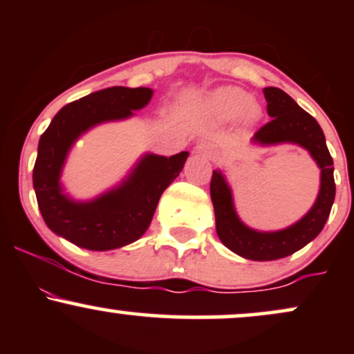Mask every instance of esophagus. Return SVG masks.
I'll use <instances>...</instances> for the list:
<instances>
[{
	"label": "esophagus",
	"instance_id": "34e87169",
	"mask_svg": "<svg viewBox=\"0 0 354 354\" xmlns=\"http://www.w3.org/2000/svg\"><path fill=\"white\" fill-rule=\"evenodd\" d=\"M196 151H198V153H203V154H205V156H211V149H209V146H208V145H205V143L198 145V146H196Z\"/></svg>",
	"mask_w": 354,
	"mask_h": 354
}]
</instances>
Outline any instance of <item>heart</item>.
I'll list each match as a JSON object with an SVG mask.
<instances>
[{"label": "heart", "instance_id": "1", "mask_svg": "<svg viewBox=\"0 0 354 354\" xmlns=\"http://www.w3.org/2000/svg\"><path fill=\"white\" fill-rule=\"evenodd\" d=\"M208 109L219 120H231L243 113L248 121H253L259 113L258 106L251 103L250 95L238 88H223L213 93L208 100Z\"/></svg>", "mask_w": 354, "mask_h": 354}]
</instances>
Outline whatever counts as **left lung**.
<instances>
[{"label": "left lung", "mask_w": 354, "mask_h": 354, "mask_svg": "<svg viewBox=\"0 0 354 354\" xmlns=\"http://www.w3.org/2000/svg\"><path fill=\"white\" fill-rule=\"evenodd\" d=\"M263 93L271 120L254 133L253 140L263 145L296 143L306 148L321 168V189L310 213L296 225L274 233H259L246 228L239 221L225 178L219 171H213L209 193L214 206L218 236L231 251L253 261H271L290 256L318 236L330 216L336 193L333 158L318 121L299 108L283 89L270 86L263 89Z\"/></svg>", "instance_id": "1"}]
</instances>
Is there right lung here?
<instances>
[{
    "mask_svg": "<svg viewBox=\"0 0 354 354\" xmlns=\"http://www.w3.org/2000/svg\"><path fill=\"white\" fill-rule=\"evenodd\" d=\"M149 88L113 86L91 93L61 108L39 138L33 186L48 228L86 250L106 251L136 241L151 223L163 191L176 180L188 151L173 156L148 154L118 189L91 203L68 200L59 173L68 149L91 126L133 115L148 104Z\"/></svg>",
    "mask_w": 354,
    "mask_h": 354,
    "instance_id": "add662e5",
    "label": "right lung"
}]
</instances>
